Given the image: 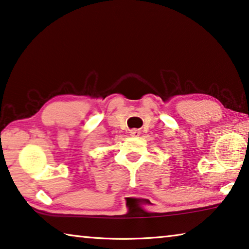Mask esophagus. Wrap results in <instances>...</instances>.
Segmentation results:
<instances>
[{"instance_id": "34e87169", "label": "esophagus", "mask_w": 249, "mask_h": 249, "mask_svg": "<svg viewBox=\"0 0 249 249\" xmlns=\"http://www.w3.org/2000/svg\"><path fill=\"white\" fill-rule=\"evenodd\" d=\"M129 134H131V136H139L141 132L139 129H131V131H129Z\"/></svg>"}]
</instances>
